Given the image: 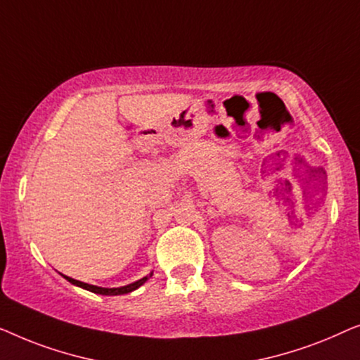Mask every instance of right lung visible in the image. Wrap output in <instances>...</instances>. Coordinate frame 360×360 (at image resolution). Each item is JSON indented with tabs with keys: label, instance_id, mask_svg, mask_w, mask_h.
<instances>
[{
	"label": "right lung",
	"instance_id": "obj_1",
	"mask_svg": "<svg viewBox=\"0 0 360 360\" xmlns=\"http://www.w3.org/2000/svg\"><path fill=\"white\" fill-rule=\"evenodd\" d=\"M65 279H67L68 282L75 283V285L86 288V290H89V292L101 293V295H122V293H129L131 290H135V288H139L140 285H143V283L148 281V277H143V279L136 281L134 283H129V285H125V287H119V288H104V287H98V285H89V283L75 281V279H72V277H67V276H65Z\"/></svg>",
	"mask_w": 360,
	"mask_h": 360
}]
</instances>
